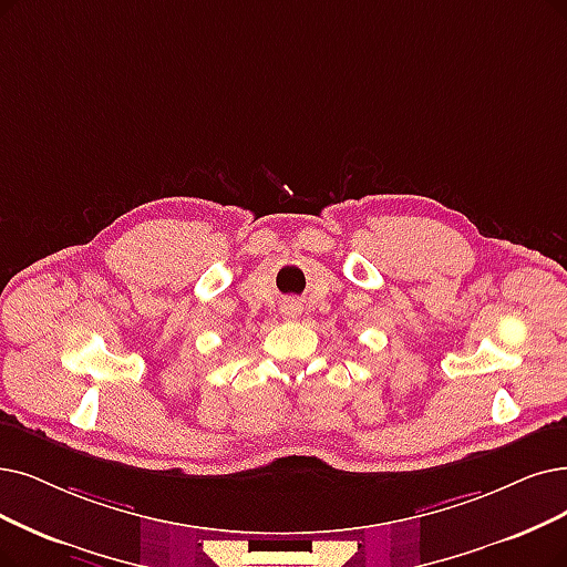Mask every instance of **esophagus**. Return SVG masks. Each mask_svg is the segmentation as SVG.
<instances>
[{
	"instance_id": "1",
	"label": "esophagus",
	"mask_w": 567,
	"mask_h": 567,
	"mask_svg": "<svg viewBox=\"0 0 567 567\" xmlns=\"http://www.w3.org/2000/svg\"><path fill=\"white\" fill-rule=\"evenodd\" d=\"M292 311H296V309H290V313H292Z\"/></svg>"
}]
</instances>
